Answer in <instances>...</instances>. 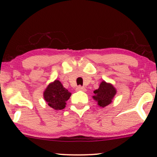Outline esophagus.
I'll return each mask as SVG.
<instances>
[{"label":"esophagus","mask_w":157,"mask_h":157,"mask_svg":"<svg viewBox=\"0 0 157 157\" xmlns=\"http://www.w3.org/2000/svg\"><path fill=\"white\" fill-rule=\"evenodd\" d=\"M76 91H86V89L85 87L83 86H77L76 88Z\"/></svg>","instance_id":"1"}]
</instances>
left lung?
I'll use <instances>...</instances> for the list:
<instances>
[{"instance_id":"1","label":"left lung","mask_w":157,"mask_h":157,"mask_svg":"<svg viewBox=\"0 0 157 157\" xmlns=\"http://www.w3.org/2000/svg\"><path fill=\"white\" fill-rule=\"evenodd\" d=\"M93 98L96 101L99 106L105 107L112 102L113 98L117 94V90L111 83L103 81L99 88L94 91Z\"/></svg>"}]
</instances>
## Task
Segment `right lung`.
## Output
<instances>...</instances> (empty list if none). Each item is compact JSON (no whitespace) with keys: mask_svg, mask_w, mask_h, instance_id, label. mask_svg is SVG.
<instances>
[{"mask_svg":"<svg viewBox=\"0 0 157 157\" xmlns=\"http://www.w3.org/2000/svg\"><path fill=\"white\" fill-rule=\"evenodd\" d=\"M71 94L64 88L59 80H55L49 85L44 92V99L51 108L55 110H61L66 107V101Z\"/></svg>","mask_w":157,"mask_h":157,"instance_id":"add662e5","label":"right lung"}]
</instances>
